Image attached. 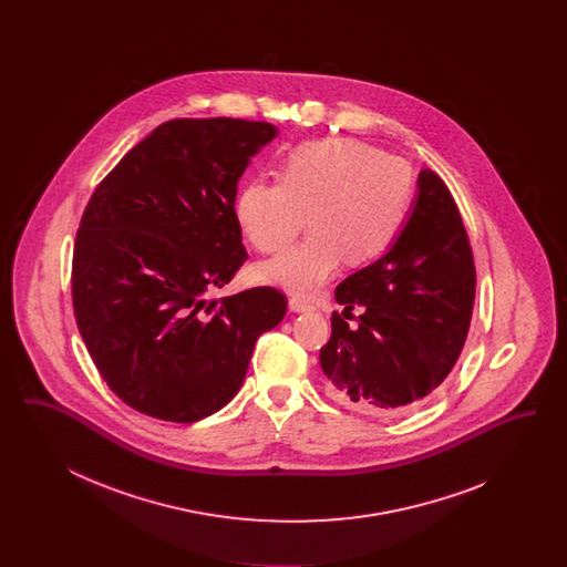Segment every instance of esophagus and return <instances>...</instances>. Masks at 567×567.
Returning <instances> with one entry per match:
<instances>
[{"mask_svg":"<svg viewBox=\"0 0 567 567\" xmlns=\"http://www.w3.org/2000/svg\"><path fill=\"white\" fill-rule=\"evenodd\" d=\"M289 308H291L293 312H310V310H315V306L308 303V301L301 299V297H291V299H289Z\"/></svg>","mask_w":567,"mask_h":567,"instance_id":"obj_1","label":"esophagus"}]
</instances>
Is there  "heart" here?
<instances>
[{
    "instance_id": "heart-1",
    "label": "heart",
    "mask_w": 567,
    "mask_h": 567,
    "mask_svg": "<svg viewBox=\"0 0 567 567\" xmlns=\"http://www.w3.org/2000/svg\"><path fill=\"white\" fill-rule=\"evenodd\" d=\"M280 181L244 187L236 215L246 238L280 252L308 223L312 234L261 268V278L296 296H312L344 264L384 255L408 223L414 202L412 167L357 137H324L296 146Z\"/></svg>"
}]
</instances>
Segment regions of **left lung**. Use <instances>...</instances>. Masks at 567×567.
I'll use <instances>...</instances> for the list:
<instances>
[{
	"label": "left lung",
	"instance_id": "1",
	"mask_svg": "<svg viewBox=\"0 0 567 567\" xmlns=\"http://www.w3.org/2000/svg\"><path fill=\"white\" fill-rule=\"evenodd\" d=\"M476 296V268L457 204L433 172L400 238L372 266L336 289L321 349L327 395L359 412L386 414L421 404L463 351ZM352 309L362 312L354 318ZM349 320H357L354 328Z\"/></svg>",
	"mask_w": 567,
	"mask_h": 567
}]
</instances>
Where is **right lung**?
Wrapping results in <instances>:
<instances>
[{"mask_svg":"<svg viewBox=\"0 0 567 567\" xmlns=\"http://www.w3.org/2000/svg\"><path fill=\"white\" fill-rule=\"evenodd\" d=\"M276 127L174 118L93 190L74 243L72 303L110 389L137 412L193 423L229 404L257 338L285 319L274 287L208 299L246 261L238 181Z\"/></svg>","mask_w":567,"mask_h":567,"instance_id":"1","label":"right lung"}]
</instances>
